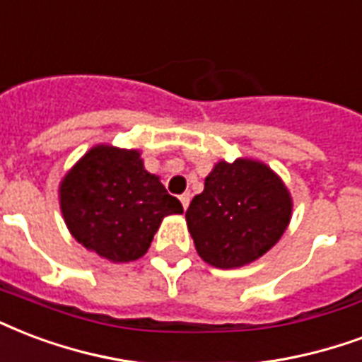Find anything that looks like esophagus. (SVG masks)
<instances>
[{
  "label": "esophagus",
  "mask_w": 362,
  "mask_h": 362,
  "mask_svg": "<svg viewBox=\"0 0 362 362\" xmlns=\"http://www.w3.org/2000/svg\"><path fill=\"white\" fill-rule=\"evenodd\" d=\"M179 200H181V204H183L185 210H187V208H189V204H191V192H185V194H181Z\"/></svg>",
  "instance_id": "obj_1"
}]
</instances>
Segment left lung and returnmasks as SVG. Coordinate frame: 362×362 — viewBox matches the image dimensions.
Masks as SVG:
<instances>
[{"label":"left lung","instance_id":"1","mask_svg":"<svg viewBox=\"0 0 362 362\" xmlns=\"http://www.w3.org/2000/svg\"><path fill=\"white\" fill-rule=\"evenodd\" d=\"M185 217L204 262L236 269L259 259L281 240L292 217V197L263 162L221 160Z\"/></svg>","mask_w":362,"mask_h":362}]
</instances>
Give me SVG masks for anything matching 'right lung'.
<instances>
[{
	"mask_svg": "<svg viewBox=\"0 0 362 362\" xmlns=\"http://www.w3.org/2000/svg\"><path fill=\"white\" fill-rule=\"evenodd\" d=\"M70 235L114 263L146 254L165 216L183 206L145 170L139 151L97 145L81 156L59 187Z\"/></svg>",
	"mask_w": 362,
	"mask_h": 362,
	"instance_id": "1",
	"label": "right lung"
}]
</instances>
